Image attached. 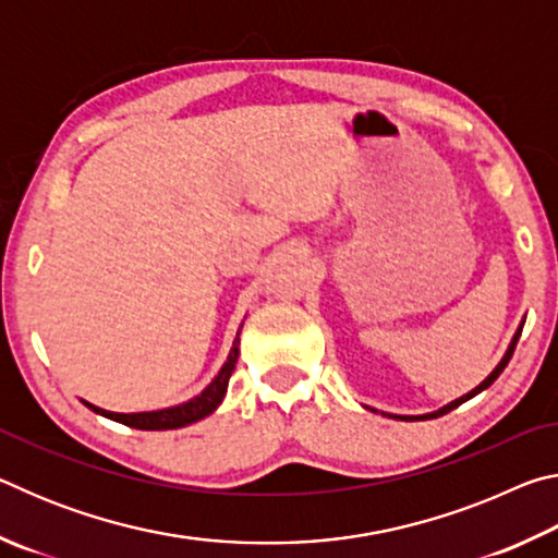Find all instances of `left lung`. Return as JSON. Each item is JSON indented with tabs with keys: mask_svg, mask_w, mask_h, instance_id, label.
Returning <instances> with one entry per match:
<instances>
[{
	"mask_svg": "<svg viewBox=\"0 0 558 558\" xmlns=\"http://www.w3.org/2000/svg\"><path fill=\"white\" fill-rule=\"evenodd\" d=\"M522 327H524V319H522V325L517 327V332H514V337H512V342H509V347H507V352H505V356H502V362H499L495 369H493V374L487 376V379L480 384V386H475V389H472L470 393H465V396H460V399H456V401H450L448 405H442V409H438V411H433V413H423V415H391L389 413V418H401V421H428V418H438V415H446V413H450L452 409H458L460 403H465V401H470L472 396H477L480 391H485L487 386H493L495 384V379L499 374L505 372V366L509 364V359H512V354H514V347H517V342H519V335H522ZM374 411V409H372ZM376 413V411H374Z\"/></svg>",
	"mask_w": 558,
	"mask_h": 558,
	"instance_id": "left-lung-1",
	"label": "left lung"
}]
</instances>
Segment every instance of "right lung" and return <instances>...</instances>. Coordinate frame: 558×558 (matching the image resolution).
Here are the masks:
<instances>
[{
	"label": "right lung",
	"mask_w": 558,
	"mask_h": 558,
	"mask_svg": "<svg viewBox=\"0 0 558 558\" xmlns=\"http://www.w3.org/2000/svg\"><path fill=\"white\" fill-rule=\"evenodd\" d=\"M239 335H241V329H239ZM239 335H235L229 359L223 362L219 374L214 376V381L206 386L199 396H194V399H189L184 403L169 405V409H159V411H143V413H112L106 409H98V405H93L88 401H83V403H86L90 411L106 415V418H110V421H118V423H122V426L140 428V430H172V428H184V426H189V423L202 421V418H206V415L219 409V403L226 396V389H229V379L235 369V359H239V344H241Z\"/></svg>",
	"instance_id": "add662e5"
}]
</instances>
